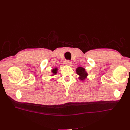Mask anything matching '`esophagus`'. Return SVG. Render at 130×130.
<instances>
[{"label": "esophagus", "mask_w": 130, "mask_h": 130, "mask_svg": "<svg viewBox=\"0 0 130 130\" xmlns=\"http://www.w3.org/2000/svg\"><path fill=\"white\" fill-rule=\"evenodd\" d=\"M65 63L67 65H71L72 64V61L70 60H65Z\"/></svg>", "instance_id": "34e87169"}]
</instances>
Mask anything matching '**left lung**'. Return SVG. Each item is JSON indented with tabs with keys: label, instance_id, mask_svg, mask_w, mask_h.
Returning <instances> with one entry per match:
<instances>
[{
	"label": "left lung",
	"instance_id": "1",
	"mask_svg": "<svg viewBox=\"0 0 130 130\" xmlns=\"http://www.w3.org/2000/svg\"><path fill=\"white\" fill-rule=\"evenodd\" d=\"M76 72L77 74L80 76L79 78L82 80H83L84 79H85L88 75L86 72L85 71V69H84L82 67H78V68H77Z\"/></svg>",
	"mask_w": 130,
	"mask_h": 130
}]
</instances>
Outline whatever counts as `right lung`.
Returning <instances> with one entry per match:
<instances>
[{
  "mask_svg": "<svg viewBox=\"0 0 130 130\" xmlns=\"http://www.w3.org/2000/svg\"><path fill=\"white\" fill-rule=\"evenodd\" d=\"M57 68H55V69H53L52 71V73H53V75H55V74H56V73H57Z\"/></svg>",
  "mask_w": 130,
  "mask_h": 130,
  "instance_id": "right-lung-1",
  "label": "right lung"
}]
</instances>
